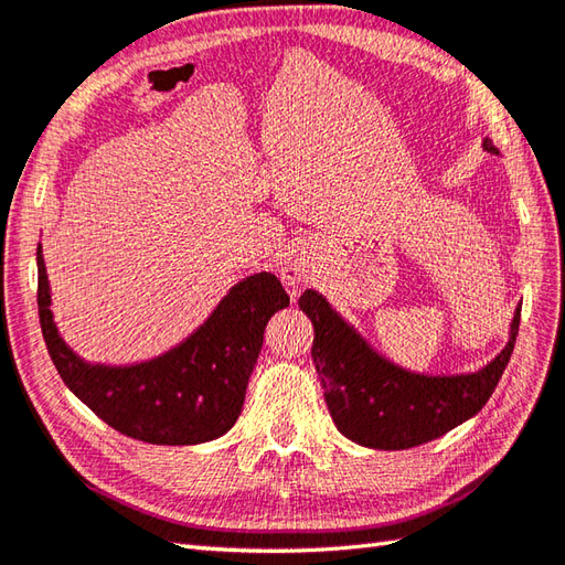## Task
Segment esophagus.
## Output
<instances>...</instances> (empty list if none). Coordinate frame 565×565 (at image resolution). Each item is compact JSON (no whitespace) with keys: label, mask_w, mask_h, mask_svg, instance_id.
Returning a JSON list of instances; mask_svg holds the SVG:
<instances>
[{"label":"esophagus","mask_w":565,"mask_h":565,"mask_svg":"<svg viewBox=\"0 0 565 565\" xmlns=\"http://www.w3.org/2000/svg\"><path fill=\"white\" fill-rule=\"evenodd\" d=\"M282 280L290 287H302V285L315 280V266H309L305 258H295L292 263H287L285 266Z\"/></svg>","instance_id":"obj_1"}]
</instances>
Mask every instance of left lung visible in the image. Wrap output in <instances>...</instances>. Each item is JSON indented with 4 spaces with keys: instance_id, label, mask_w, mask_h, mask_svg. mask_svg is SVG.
Masks as SVG:
<instances>
[{
    "instance_id": "obj_1",
    "label": "left lung",
    "mask_w": 565,
    "mask_h": 565,
    "mask_svg": "<svg viewBox=\"0 0 565 565\" xmlns=\"http://www.w3.org/2000/svg\"><path fill=\"white\" fill-rule=\"evenodd\" d=\"M483 149L498 154L488 137ZM299 309L315 323L311 358L335 428L348 440L372 449H408L430 443L476 416L503 377L520 329L518 309L508 345L483 370L433 377L396 367L374 353L319 292L307 290L299 297Z\"/></svg>"
}]
</instances>
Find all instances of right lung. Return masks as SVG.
Listing matches in <instances>:
<instances>
[{
	"label": "right lung",
	"mask_w": 565,
	"mask_h": 565,
	"mask_svg": "<svg viewBox=\"0 0 565 565\" xmlns=\"http://www.w3.org/2000/svg\"><path fill=\"white\" fill-rule=\"evenodd\" d=\"M38 317L62 382L110 428L152 445H198L239 418L263 331L290 305L280 280L256 273L234 285L212 317L181 345L130 367L86 365L62 341L50 311V285L38 246Z\"/></svg>",
	"instance_id": "right-lung-1"
}]
</instances>
